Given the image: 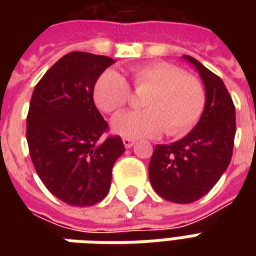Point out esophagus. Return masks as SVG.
I'll list each match as a JSON object with an SVG mask.
<instances>
[{
	"label": "esophagus",
	"mask_w": 256,
	"mask_h": 256,
	"mask_svg": "<svg viewBox=\"0 0 256 256\" xmlns=\"http://www.w3.org/2000/svg\"><path fill=\"white\" fill-rule=\"evenodd\" d=\"M123 144H124V146H126V148H132V146L136 144V141L132 138H123Z\"/></svg>",
	"instance_id": "34e87169"
}]
</instances>
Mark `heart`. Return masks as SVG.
Wrapping results in <instances>:
<instances>
[{"label":"heart","mask_w":256,"mask_h":256,"mask_svg":"<svg viewBox=\"0 0 256 256\" xmlns=\"http://www.w3.org/2000/svg\"><path fill=\"white\" fill-rule=\"evenodd\" d=\"M136 90H148L142 97V111H128L112 119V130L126 138H152L166 128L168 136L186 133L204 110L206 94L196 76L166 62L145 64L132 70ZM97 106L116 114L130 100L126 79L114 70L101 74L93 89Z\"/></svg>","instance_id":"b5f03b06"}]
</instances>
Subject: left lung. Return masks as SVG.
Returning a JSON list of instances; mask_svg holds the SVG:
<instances>
[{
  "label": "left lung",
  "instance_id": "left-lung-1",
  "mask_svg": "<svg viewBox=\"0 0 256 256\" xmlns=\"http://www.w3.org/2000/svg\"><path fill=\"white\" fill-rule=\"evenodd\" d=\"M206 90V104L196 126L184 138L159 144L150 158L152 188L172 203H192L212 189L229 166L236 134V111L220 76L190 56Z\"/></svg>",
  "mask_w": 256,
  "mask_h": 256
}]
</instances>
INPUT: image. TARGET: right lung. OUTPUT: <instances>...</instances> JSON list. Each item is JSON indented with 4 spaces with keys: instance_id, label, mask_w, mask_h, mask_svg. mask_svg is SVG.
Returning a JSON list of instances; mask_svg holds the SVG:
<instances>
[{
    "instance_id": "1",
    "label": "right lung",
    "mask_w": 256,
    "mask_h": 256,
    "mask_svg": "<svg viewBox=\"0 0 256 256\" xmlns=\"http://www.w3.org/2000/svg\"><path fill=\"white\" fill-rule=\"evenodd\" d=\"M115 60L71 52L36 84L27 115L32 164L48 190L75 207L94 206L110 192L112 167L124 152L119 136L102 140L108 123L93 100L97 79Z\"/></svg>"
}]
</instances>
